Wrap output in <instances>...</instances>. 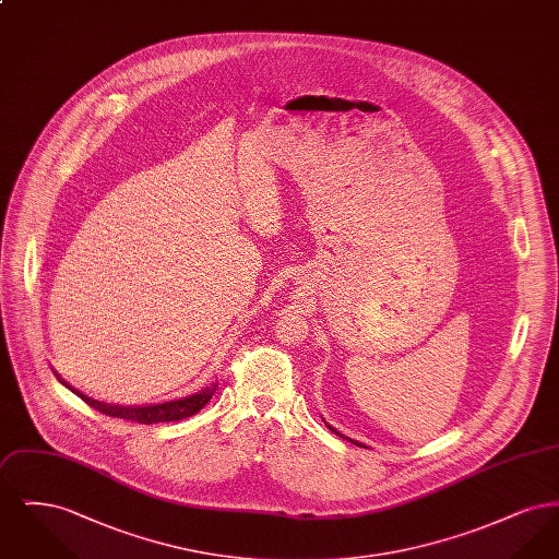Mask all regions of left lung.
Returning <instances> with one entry per match:
<instances>
[{
	"instance_id": "left-lung-1",
	"label": "left lung",
	"mask_w": 559,
	"mask_h": 559,
	"mask_svg": "<svg viewBox=\"0 0 559 559\" xmlns=\"http://www.w3.org/2000/svg\"><path fill=\"white\" fill-rule=\"evenodd\" d=\"M324 424H326V421H324ZM326 427H329V429H331V431H335V433H337V436H342V433H340V431H337V429H335V427H331V426H329V424H326ZM342 438H346V436H342ZM346 440H349V438H346ZM349 442H352V444H356V447H360V449H367V447H365V444H362V442H356V440H349Z\"/></svg>"
}]
</instances>
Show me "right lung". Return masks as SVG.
I'll return each instance as SVG.
<instances>
[{
  "label": "right lung",
  "mask_w": 559,
  "mask_h": 559,
  "mask_svg": "<svg viewBox=\"0 0 559 559\" xmlns=\"http://www.w3.org/2000/svg\"><path fill=\"white\" fill-rule=\"evenodd\" d=\"M58 381L69 388L73 394H78L85 404H90L92 408L105 413L108 417H117V419H126V421H133V424H144V426H151V424H165V421H180V419H187L190 415L199 413L215 392V383L185 396V399L167 400V402H160V404H142V406H121V404H110V402H100V400L90 399L85 396L80 390H75L73 385H69L60 374H56Z\"/></svg>",
  "instance_id": "obj_1"
}]
</instances>
